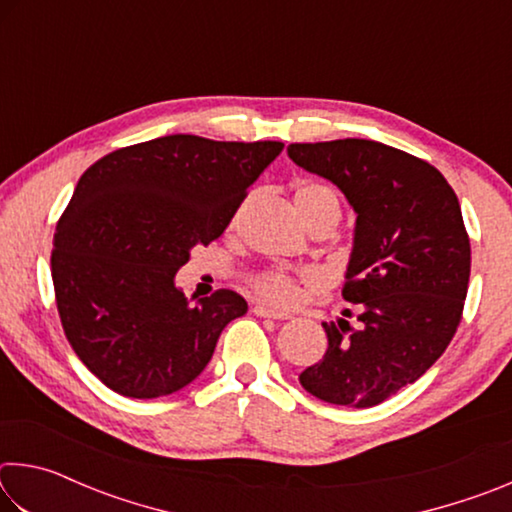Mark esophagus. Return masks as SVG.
Listing matches in <instances>:
<instances>
[{"mask_svg": "<svg viewBox=\"0 0 512 512\" xmlns=\"http://www.w3.org/2000/svg\"><path fill=\"white\" fill-rule=\"evenodd\" d=\"M253 311H255V316H262V318H275V320L291 318L289 311H282V309H275V307H268V305H255Z\"/></svg>", "mask_w": 512, "mask_h": 512, "instance_id": "34e87169", "label": "esophagus"}]
</instances>
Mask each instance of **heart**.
I'll use <instances>...</instances> for the list:
<instances>
[{
    "mask_svg": "<svg viewBox=\"0 0 512 512\" xmlns=\"http://www.w3.org/2000/svg\"><path fill=\"white\" fill-rule=\"evenodd\" d=\"M293 205H296V212L305 223L316 214L332 212L339 216L341 212L339 194H336L329 185L318 183V180H300V183L293 187ZM314 280L316 275L311 271L293 275L289 271H284V268H271V271H264L253 277V287L259 296H264L266 300H273L277 305H291V302H296L300 296V284H309Z\"/></svg>",
    "mask_w": 512,
    "mask_h": 512,
    "instance_id": "b5f03b06",
    "label": "heart"
}]
</instances>
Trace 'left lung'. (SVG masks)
Masks as SVG:
<instances>
[{"label": "left lung", "instance_id": "left-lung-1", "mask_svg": "<svg viewBox=\"0 0 512 512\" xmlns=\"http://www.w3.org/2000/svg\"><path fill=\"white\" fill-rule=\"evenodd\" d=\"M287 153L357 212L343 298L359 305V323H323L327 352L300 384L323 402L370 409L420 379L461 323L470 282L461 205L436 167L381 142L348 137Z\"/></svg>", "mask_w": 512, "mask_h": 512}]
</instances>
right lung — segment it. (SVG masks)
I'll return each instance as SVG.
<instances>
[{"instance_id": "add662e5", "label": "right lung", "mask_w": 512, "mask_h": 512, "mask_svg": "<svg viewBox=\"0 0 512 512\" xmlns=\"http://www.w3.org/2000/svg\"><path fill=\"white\" fill-rule=\"evenodd\" d=\"M282 142L164 135L103 155L60 216L56 305L79 359L112 391L153 400L210 363L223 327L248 311L230 289L192 305L176 273L219 239Z\"/></svg>"}]
</instances>
